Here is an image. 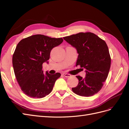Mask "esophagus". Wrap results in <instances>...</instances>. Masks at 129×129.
Wrapping results in <instances>:
<instances>
[{"label":"esophagus","mask_w":129,"mask_h":129,"mask_svg":"<svg viewBox=\"0 0 129 129\" xmlns=\"http://www.w3.org/2000/svg\"><path fill=\"white\" fill-rule=\"evenodd\" d=\"M63 75H64V77H70L72 75H71V74H67V73H63Z\"/></svg>","instance_id":"obj_1"}]
</instances>
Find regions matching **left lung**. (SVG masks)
Returning <instances> with one entry per match:
<instances>
[{
    "mask_svg": "<svg viewBox=\"0 0 129 129\" xmlns=\"http://www.w3.org/2000/svg\"><path fill=\"white\" fill-rule=\"evenodd\" d=\"M63 39L75 47L79 54L76 66L85 69V77L76 76L79 83L73 91L82 96H91L102 89L108 77L111 57L103 40L91 32L79 33Z\"/></svg>",
    "mask_w": 129,
    "mask_h": 129,
    "instance_id": "1",
    "label": "left lung"
}]
</instances>
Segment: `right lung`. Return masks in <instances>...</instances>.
<instances>
[{
  "mask_svg": "<svg viewBox=\"0 0 129 129\" xmlns=\"http://www.w3.org/2000/svg\"><path fill=\"white\" fill-rule=\"evenodd\" d=\"M63 41L62 38L37 34L23 39L18 43L12 63L15 77L25 94L41 99L52 91L61 74H50L48 72L44 74L42 64L48 62L51 50Z\"/></svg>",
  "mask_w": 129,
  "mask_h": 129,
  "instance_id": "1",
  "label": "right lung"
}]
</instances>
